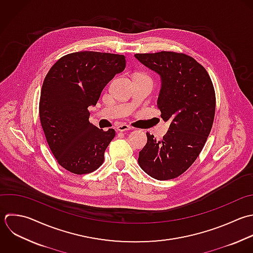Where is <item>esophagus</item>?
I'll list each match as a JSON object with an SVG mask.
<instances>
[{
  "instance_id": "obj_1",
  "label": "esophagus",
  "mask_w": 253,
  "mask_h": 253,
  "mask_svg": "<svg viewBox=\"0 0 253 253\" xmlns=\"http://www.w3.org/2000/svg\"><path fill=\"white\" fill-rule=\"evenodd\" d=\"M116 129H117V131L118 132H125V131H129V130H131L132 129V127L131 126H129L128 124H120V125H118L117 127H116Z\"/></svg>"
}]
</instances>
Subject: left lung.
Returning <instances> with one entry per match:
<instances>
[{"mask_svg":"<svg viewBox=\"0 0 253 253\" xmlns=\"http://www.w3.org/2000/svg\"><path fill=\"white\" fill-rule=\"evenodd\" d=\"M135 57L161 76L158 108L165 121H171L160 141L147 133L138 163L158 180L173 179L191 167L207 141L215 117V88L206 69L184 53L161 51Z\"/></svg>","mask_w":253,"mask_h":253,"instance_id":"1","label":"left lung"}]
</instances>
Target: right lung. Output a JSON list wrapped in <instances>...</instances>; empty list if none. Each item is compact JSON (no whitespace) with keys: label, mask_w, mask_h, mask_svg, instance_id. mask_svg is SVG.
Listing matches in <instances>:
<instances>
[{"label":"right lung","mask_w":253,"mask_h":253,"mask_svg":"<svg viewBox=\"0 0 253 253\" xmlns=\"http://www.w3.org/2000/svg\"><path fill=\"white\" fill-rule=\"evenodd\" d=\"M126 67L124 55L81 51L61 57L47 73L39 100V118L57 163L75 174L96 170L115 131L88 121L104 86Z\"/></svg>","instance_id":"add662e5"}]
</instances>
